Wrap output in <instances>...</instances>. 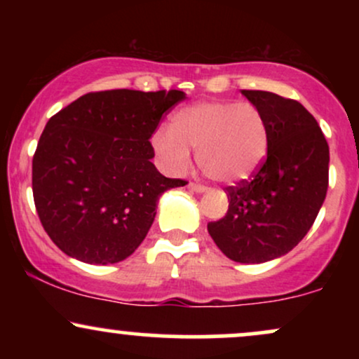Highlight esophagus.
<instances>
[{
    "label": "esophagus",
    "mask_w": 359,
    "mask_h": 359,
    "mask_svg": "<svg viewBox=\"0 0 359 359\" xmlns=\"http://www.w3.org/2000/svg\"><path fill=\"white\" fill-rule=\"evenodd\" d=\"M189 189H191V191H194V192H208V187H205V185L197 184V182L189 184Z\"/></svg>",
    "instance_id": "1"
}]
</instances>
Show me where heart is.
Here are the masks:
<instances>
[{
  "mask_svg": "<svg viewBox=\"0 0 359 359\" xmlns=\"http://www.w3.org/2000/svg\"><path fill=\"white\" fill-rule=\"evenodd\" d=\"M269 123L251 102L203 101L170 116L168 130L151 137L163 168L179 174L197 148V165L211 180L236 184L258 170L269 154Z\"/></svg>",
  "mask_w": 359,
  "mask_h": 359,
  "instance_id": "heart-1",
  "label": "heart"
}]
</instances>
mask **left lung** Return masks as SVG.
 <instances>
[{
	"label": "left lung",
	"mask_w": 359,
	"mask_h": 359,
	"mask_svg": "<svg viewBox=\"0 0 359 359\" xmlns=\"http://www.w3.org/2000/svg\"><path fill=\"white\" fill-rule=\"evenodd\" d=\"M269 123V154L251 180L226 187L229 208L208 231L233 262L263 263L288 253L314 224L329 184V145L299 101L241 90Z\"/></svg>",
	"instance_id": "obj_1"
}]
</instances>
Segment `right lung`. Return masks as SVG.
I'll list each match as a JSON object with an SVG mask.
<instances>
[{"label":"right lung","mask_w":359,"mask_h":359,"mask_svg":"<svg viewBox=\"0 0 359 359\" xmlns=\"http://www.w3.org/2000/svg\"><path fill=\"white\" fill-rule=\"evenodd\" d=\"M182 90L89 93L53 114L32 162L40 222L69 257L90 265L125 259L145 240L158 197L185 180L151 163L150 138Z\"/></svg>","instance_id":"1"}]
</instances>
